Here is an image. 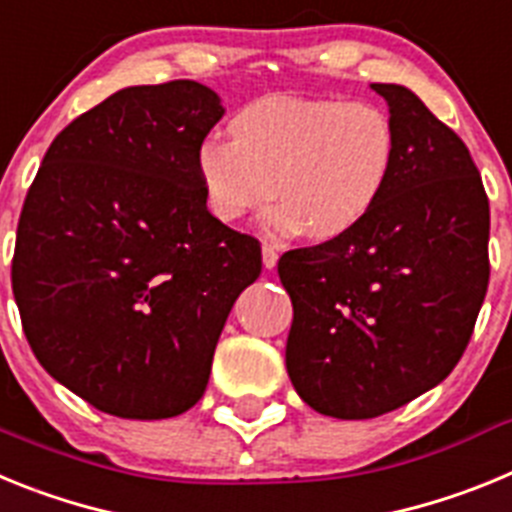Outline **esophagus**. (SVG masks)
<instances>
[{
    "instance_id": "esophagus-1",
    "label": "esophagus",
    "mask_w": 512,
    "mask_h": 512,
    "mask_svg": "<svg viewBox=\"0 0 512 512\" xmlns=\"http://www.w3.org/2000/svg\"><path fill=\"white\" fill-rule=\"evenodd\" d=\"M261 259H264V269H274L279 261L277 248L271 246V243H264V246H261Z\"/></svg>"
}]
</instances>
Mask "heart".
Segmentation results:
<instances>
[{
	"instance_id": "heart-1",
	"label": "heart",
	"mask_w": 512,
	"mask_h": 512,
	"mask_svg": "<svg viewBox=\"0 0 512 512\" xmlns=\"http://www.w3.org/2000/svg\"><path fill=\"white\" fill-rule=\"evenodd\" d=\"M233 140L210 135L194 169L207 210L233 225L261 212L274 192L269 233L310 230L320 241L359 228L379 205L397 164L400 135L374 102L269 94L230 120Z\"/></svg>"
}]
</instances>
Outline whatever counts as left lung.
Wrapping results in <instances>:
<instances>
[{"instance_id": "obj_1", "label": "left lung", "mask_w": 512, "mask_h": 512, "mask_svg": "<svg viewBox=\"0 0 512 512\" xmlns=\"http://www.w3.org/2000/svg\"><path fill=\"white\" fill-rule=\"evenodd\" d=\"M397 125L387 192L351 233L279 259L292 300L287 374L318 413L408 405L459 364L490 282V202L464 140L400 84H372Z\"/></svg>"}]
</instances>
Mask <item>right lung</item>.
I'll use <instances>...</instances> for the list:
<instances>
[{"label":"right lung","mask_w":512,"mask_h":512,"mask_svg":"<svg viewBox=\"0 0 512 512\" xmlns=\"http://www.w3.org/2000/svg\"><path fill=\"white\" fill-rule=\"evenodd\" d=\"M205 84L128 87L56 135L17 225L12 292L35 359L102 413L174 418L205 395L256 238L210 215L194 156Z\"/></svg>","instance_id":"right-lung-1"}]
</instances>
